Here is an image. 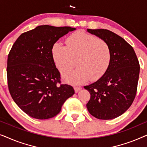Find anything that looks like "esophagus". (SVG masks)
<instances>
[{"label": "esophagus", "mask_w": 147, "mask_h": 147, "mask_svg": "<svg viewBox=\"0 0 147 147\" xmlns=\"http://www.w3.org/2000/svg\"><path fill=\"white\" fill-rule=\"evenodd\" d=\"M74 90H75L76 92H78L80 90H82V87L81 86H75L74 87Z\"/></svg>", "instance_id": "34e87169"}]
</instances>
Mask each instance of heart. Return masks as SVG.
I'll return each mask as SVG.
<instances>
[{"label":"heart","mask_w":147,"mask_h":147,"mask_svg":"<svg viewBox=\"0 0 147 147\" xmlns=\"http://www.w3.org/2000/svg\"><path fill=\"white\" fill-rule=\"evenodd\" d=\"M66 45L54 44L52 55L63 76L69 74L78 64L79 67L71 75L65 76L68 82L78 84L90 79L96 81L105 74L112 59L111 49L105 41L78 31L68 36Z\"/></svg>","instance_id":"heart-1"}]
</instances>
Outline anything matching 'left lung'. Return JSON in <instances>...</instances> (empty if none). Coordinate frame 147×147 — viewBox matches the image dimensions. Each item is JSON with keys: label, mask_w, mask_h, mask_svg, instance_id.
<instances>
[{"label": "left lung", "mask_w": 147, "mask_h": 147, "mask_svg": "<svg viewBox=\"0 0 147 147\" xmlns=\"http://www.w3.org/2000/svg\"><path fill=\"white\" fill-rule=\"evenodd\" d=\"M87 31L109 45L110 65L97 82L84 86L90 94L88 112L98 119L110 120L124 113L135 98L140 65L133 47L123 38L107 29Z\"/></svg>", "instance_id": "1"}]
</instances>
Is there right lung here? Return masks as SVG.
<instances>
[{"label":"right lung","mask_w":147,"mask_h":147,"mask_svg":"<svg viewBox=\"0 0 147 147\" xmlns=\"http://www.w3.org/2000/svg\"><path fill=\"white\" fill-rule=\"evenodd\" d=\"M70 27L38 26L16 40L7 59V82L14 102L34 118H53L61 111L66 100L75 93L74 88L61 84L52 48Z\"/></svg>","instance_id":"right-lung-1"}]
</instances>
